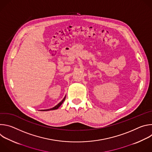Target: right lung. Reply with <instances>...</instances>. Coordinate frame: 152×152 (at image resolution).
<instances>
[{"label":"right lung","instance_id":"add662e5","mask_svg":"<svg viewBox=\"0 0 152 152\" xmlns=\"http://www.w3.org/2000/svg\"><path fill=\"white\" fill-rule=\"evenodd\" d=\"M66 96L64 97V98L57 104V105H56L55 106H54L53 107H52V108H50V109H48V110H41L42 111H50V110H57L58 108L62 104V103L64 102V100H65V99H66Z\"/></svg>","mask_w":152,"mask_h":152}]
</instances>
